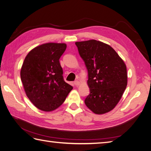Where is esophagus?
I'll use <instances>...</instances> for the list:
<instances>
[{"instance_id": "1", "label": "esophagus", "mask_w": 151, "mask_h": 151, "mask_svg": "<svg viewBox=\"0 0 151 151\" xmlns=\"http://www.w3.org/2000/svg\"><path fill=\"white\" fill-rule=\"evenodd\" d=\"M80 82H79V81H78V80H76V81H75L74 82V84L75 85V86H79L80 85Z\"/></svg>"}]
</instances>
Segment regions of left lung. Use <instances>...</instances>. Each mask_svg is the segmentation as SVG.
<instances>
[{
  "label": "left lung",
  "mask_w": 151,
  "mask_h": 151,
  "mask_svg": "<svg viewBox=\"0 0 151 151\" xmlns=\"http://www.w3.org/2000/svg\"><path fill=\"white\" fill-rule=\"evenodd\" d=\"M88 71L90 94L85 104L96 114L113 110L127 83L126 65L113 48L94 40L76 42Z\"/></svg>",
  "instance_id": "obj_1"
}]
</instances>
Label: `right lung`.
Listing matches in <instances>:
<instances>
[{"mask_svg":"<svg viewBox=\"0 0 151 151\" xmlns=\"http://www.w3.org/2000/svg\"><path fill=\"white\" fill-rule=\"evenodd\" d=\"M66 47L65 43L41 45L30 50L22 64L20 76L25 94L42 111L57 109L73 89L64 80L59 62Z\"/></svg>","mask_w":151,"mask_h":151,"instance_id":"1","label":"right lung"}]
</instances>
